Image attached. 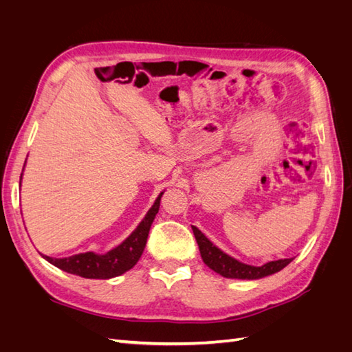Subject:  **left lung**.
<instances>
[{
  "instance_id": "1",
  "label": "left lung",
  "mask_w": 352,
  "mask_h": 352,
  "mask_svg": "<svg viewBox=\"0 0 352 352\" xmlns=\"http://www.w3.org/2000/svg\"><path fill=\"white\" fill-rule=\"evenodd\" d=\"M193 234H195L197 243L199 246L201 257H203L204 263L213 269L214 272L226 276V278H236V280H258L263 276L272 275L275 272H280L283 267H286L294 258H280L274 261H267V263L261 266H252L243 261L231 257L230 254L218 248L210 239L195 226H192Z\"/></svg>"
}]
</instances>
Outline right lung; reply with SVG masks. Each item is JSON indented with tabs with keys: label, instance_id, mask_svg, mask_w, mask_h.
I'll list each match as a JSON object with an SVG mask.
<instances>
[{
	"label": "right lung",
	"instance_id": "add662e5",
	"mask_svg": "<svg viewBox=\"0 0 352 352\" xmlns=\"http://www.w3.org/2000/svg\"><path fill=\"white\" fill-rule=\"evenodd\" d=\"M22 175L24 174H21V180H22ZM163 193L164 190L159 193V197L155 198L154 204L146 212L145 218L142 219L139 222V226L131 231V234L126 239H124L121 243L115 246V248H111L110 251L104 254L87 251V252H80V254H76V256L62 257V258L50 257V256H45V254H41V256L47 261H50L51 265L62 269V271L74 274V275H80L83 276V278L109 280V278H113V276L125 274L138 263L142 252L145 250L149 228H151V223L155 218V214L159 213L160 199Z\"/></svg>",
	"mask_w": 352,
	"mask_h": 352
}]
</instances>
